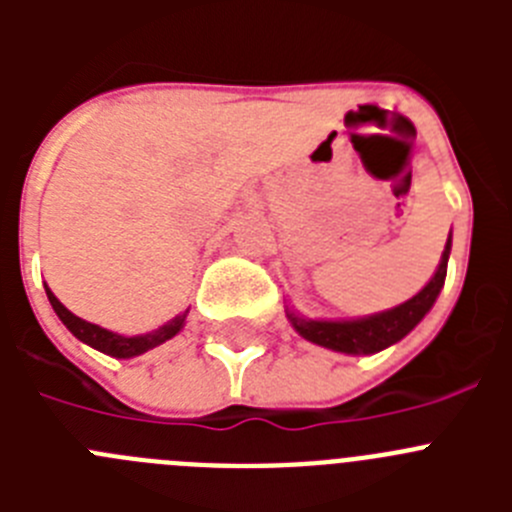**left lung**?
Wrapping results in <instances>:
<instances>
[{"label": "left lung", "mask_w": 512, "mask_h": 512, "mask_svg": "<svg viewBox=\"0 0 512 512\" xmlns=\"http://www.w3.org/2000/svg\"><path fill=\"white\" fill-rule=\"evenodd\" d=\"M449 253L451 235L449 241H446V248H443L441 264H438L431 282L425 284L418 295H413L408 302H402V305L392 307V310L374 312V315H364V318L351 320H310L297 315L295 310H287L289 323H292V328H295L305 341L315 343V346L330 348V351H341V354L351 356H366L384 351V348H390L392 343L402 341V338L408 336L410 330L431 312L433 302L438 300L443 282H446Z\"/></svg>", "instance_id": "1"}]
</instances>
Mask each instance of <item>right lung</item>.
I'll return each instance as SVG.
<instances>
[{
	"mask_svg": "<svg viewBox=\"0 0 512 512\" xmlns=\"http://www.w3.org/2000/svg\"><path fill=\"white\" fill-rule=\"evenodd\" d=\"M45 295H48V302L53 305L56 315L61 318V323L79 338L81 343H87V346L97 348L102 354L107 356H115V359H133V356L146 354L151 348L161 346L166 343L169 338H174L179 330L184 328V320H187V312H179L176 318H171L169 323H164L161 328L151 330V333H143V336H120V333H112L107 328H99V325L89 323V320H81L76 318L74 312L66 310V305H61L56 295L51 292V287L45 284Z\"/></svg>",
	"mask_w": 512,
	"mask_h": 512,
	"instance_id": "1",
	"label": "right lung"
}]
</instances>
